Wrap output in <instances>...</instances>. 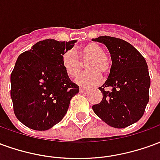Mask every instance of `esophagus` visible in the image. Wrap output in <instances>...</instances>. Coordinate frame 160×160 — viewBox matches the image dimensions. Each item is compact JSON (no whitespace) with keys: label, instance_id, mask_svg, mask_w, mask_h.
<instances>
[{"label":"esophagus","instance_id":"obj_1","mask_svg":"<svg viewBox=\"0 0 160 160\" xmlns=\"http://www.w3.org/2000/svg\"><path fill=\"white\" fill-rule=\"evenodd\" d=\"M87 92H88V91L86 90V89H83V88H80V93H81V94L87 93Z\"/></svg>","mask_w":160,"mask_h":160}]
</instances>
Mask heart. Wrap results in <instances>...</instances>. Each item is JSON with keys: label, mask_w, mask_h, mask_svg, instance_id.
I'll list each match as a JSON object with an SVG mask.
<instances>
[{"label": "heart", "mask_w": 160, "mask_h": 160, "mask_svg": "<svg viewBox=\"0 0 160 160\" xmlns=\"http://www.w3.org/2000/svg\"><path fill=\"white\" fill-rule=\"evenodd\" d=\"M78 55L82 63L87 62L86 69L88 72L78 75L74 80L75 83L82 87L98 86L102 80L101 74H106L110 70V61L104 54L103 48L98 43L90 42L82 46ZM80 61L76 52L73 49L67 50L62 58L63 68L71 77H75L80 72L82 64Z\"/></svg>", "instance_id": "1"}]
</instances>
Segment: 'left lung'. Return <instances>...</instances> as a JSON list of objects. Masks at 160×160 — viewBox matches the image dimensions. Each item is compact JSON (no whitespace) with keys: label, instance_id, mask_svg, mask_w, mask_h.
<instances>
[{"label":"left lung","instance_id":"left-lung-1","mask_svg":"<svg viewBox=\"0 0 160 160\" xmlns=\"http://www.w3.org/2000/svg\"><path fill=\"white\" fill-rule=\"evenodd\" d=\"M92 40L107 47L112 62L107 80L98 88L103 99L92 110L111 127H128L142 118L149 101L151 82L147 62L134 46L122 39L102 36ZM107 87L112 91L105 90Z\"/></svg>","mask_w":160,"mask_h":160}]
</instances>
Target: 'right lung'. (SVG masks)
<instances>
[{
    "mask_svg": "<svg viewBox=\"0 0 160 160\" xmlns=\"http://www.w3.org/2000/svg\"><path fill=\"white\" fill-rule=\"evenodd\" d=\"M76 42L42 40L18 57L11 73V98L16 118L26 127L47 130L66 115L79 87L69 79L62 58Z\"/></svg>",
    "mask_w": 160,
    "mask_h": 160,
    "instance_id": "right-lung-1",
    "label": "right lung"
}]
</instances>
